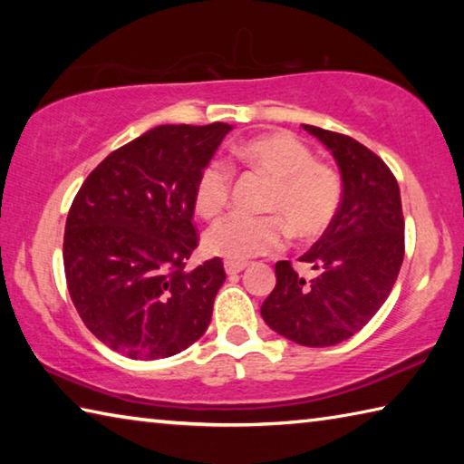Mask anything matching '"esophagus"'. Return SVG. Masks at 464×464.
Instances as JSON below:
<instances>
[{
  "label": "esophagus",
  "mask_w": 464,
  "mask_h": 464,
  "mask_svg": "<svg viewBox=\"0 0 464 464\" xmlns=\"http://www.w3.org/2000/svg\"><path fill=\"white\" fill-rule=\"evenodd\" d=\"M247 268V264L243 262H231V260H225V272L229 274V276H233V274H239Z\"/></svg>",
  "instance_id": "34e87169"
}]
</instances>
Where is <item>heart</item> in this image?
Wrapping results in <instances>:
<instances>
[{
	"label": "heart",
	"mask_w": 464,
	"mask_h": 464,
	"mask_svg": "<svg viewBox=\"0 0 464 464\" xmlns=\"http://www.w3.org/2000/svg\"><path fill=\"white\" fill-rule=\"evenodd\" d=\"M231 157L272 179L264 210L274 215L231 213L204 233V249L231 262L280 249L286 227L296 239L324 235L340 210L342 179L334 168L313 161L311 149L285 130L251 137L233 147ZM233 174L225 161H208L194 184V208L204 218L221 213L229 200Z\"/></svg>",
	"instance_id": "obj_1"
}]
</instances>
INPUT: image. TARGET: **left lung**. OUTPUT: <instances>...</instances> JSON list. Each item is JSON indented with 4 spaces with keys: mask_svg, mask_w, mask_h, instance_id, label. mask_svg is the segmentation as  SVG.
<instances>
[{
    "mask_svg": "<svg viewBox=\"0 0 464 464\" xmlns=\"http://www.w3.org/2000/svg\"><path fill=\"white\" fill-rule=\"evenodd\" d=\"M303 129L332 151L342 202L329 229L301 256L315 276L304 280L290 262H276L262 317L295 343L325 348L358 334L387 301L403 264L405 221L399 184L379 155L340 132Z\"/></svg>",
    "mask_w": 464,
    "mask_h": 464,
    "instance_id": "left-lung-1",
    "label": "left lung"
}]
</instances>
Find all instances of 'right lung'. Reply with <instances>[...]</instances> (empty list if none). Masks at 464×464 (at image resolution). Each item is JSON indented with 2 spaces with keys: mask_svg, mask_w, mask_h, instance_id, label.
Here are the masks:
<instances>
[{
  "mask_svg": "<svg viewBox=\"0 0 464 464\" xmlns=\"http://www.w3.org/2000/svg\"><path fill=\"white\" fill-rule=\"evenodd\" d=\"M231 124H163L85 178L63 239L67 288L85 327L132 360L200 340L225 282L221 257L186 270L198 235L194 184Z\"/></svg>",
  "mask_w": 464,
  "mask_h": 464,
  "instance_id": "add662e5",
  "label": "right lung"
}]
</instances>
